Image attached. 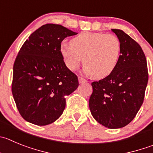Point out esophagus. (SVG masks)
I'll use <instances>...</instances> for the list:
<instances>
[{"label":"esophagus","mask_w":153,"mask_h":153,"mask_svg":"<svg viewBox=\"0 0 153 153\" xmlns=\"http://www.w3.org/2000/svg\"><path fill=\"white\" fill-rule=\"evenodd\" d=\"M78 81H79V83L82 84V83H85V82H86L87 80L85 79L84 78H82V77H78Z\"/></svg>","instance_id":"obj_1"}]
</instances>
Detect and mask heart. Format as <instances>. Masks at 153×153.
I'll list each match as a JSON object with an SVG mask.
<instances>
[{
  "instance_id": "b5f03b06",
  "label": "heart",
  "mask_w": 153,
  "mask_h": 153,
  "mask_svg": "<svg viewBox=\"0 0 153 153\" xmlns=\"http://www.w3.org/2000/svg\"><path fill=\"white\" fill-rule=\"evenodd\" d=\"M121 44L115 35L101 32H82L62 44L60 53L68 69L74 71L83 58L86 72L101 78L113 72L119 59Z\"/></svg>"
}]
</instances>
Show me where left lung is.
Masks as SVG:
<instances>
[{
    "instance_id": "1",
    "label": "left lung",
    "mask_w": 153,
    "mask_h": 153,
    "mask_svg": "<svg viewBox=\"0 0 153 153\" xmlns=\"http://www.w3.org/2000/svg\"><path fill=\"white\" fill-rule=\"evenodd\" d=\"M112 31L121 44V55L112 73L91 83L89 107L97 122L115 129L126 126L136 116L143 102L149 75L139 44L122 30Z\"/></svg>"
}]
</instances>
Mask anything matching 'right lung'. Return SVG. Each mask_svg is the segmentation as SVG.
<instances>
[{"mask_svg": "<svg viewBox=\"0 0 153 153\" xmlns=\"http://www.w3.org/2000/svg\"><path fill=\"white\" fill-rule=\"evenodd\" d=\"M78 33L61 25L46 24L31 34L15 59L12 94L21 116L34 125H50L61 116L65 96L78 87L60 53L62 41Z\"/></svg>", "mask_w": 153, "mask_h": 153, "instance_id": "right-lung-1", "label": "right lung"}]
</instances>
